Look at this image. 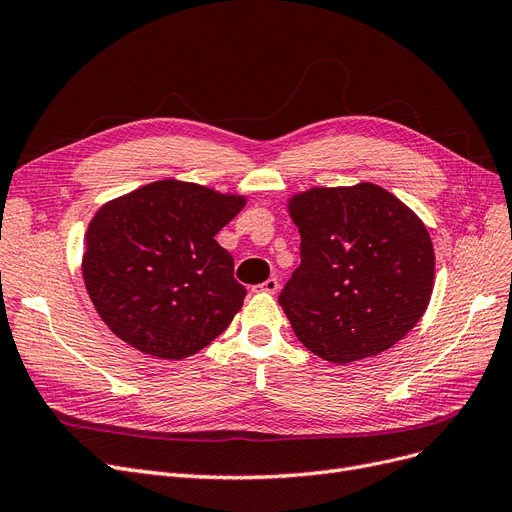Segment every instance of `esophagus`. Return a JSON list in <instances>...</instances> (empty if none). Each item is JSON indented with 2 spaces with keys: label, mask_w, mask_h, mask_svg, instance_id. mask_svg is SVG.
Instances as JSON below:
<instances>
[{
  "label": "esophagus",
  "mask_w": 512,
  "mask_h": 512,
  "mask_svg": "<svg viewBox=\"0 0 512 512\" xmlns=\"http://www.w3.org/2000/svg\"><path fill=\"white\" fill-rule=\"evenodd\" d=\"M254 290H256V292H267V294H275V292L279 290V281H277L275 277H271V279H267V281H264V283L256 285Z\"/></svg>",
  "instance_id": "1"
}]
</instances>
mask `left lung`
<instances>
[{
  "label": "left lung",
  "mask_w": 512,
  "mask_h": 512,
  "mask_svg": "<svg viewBox=\"0 0 512 512\" xmlns=\"http://www.w3.org/2000/svg\"><path fill=\"white\" fill-rule=\"evenodd\" d=\"M300 267L279 294L298 340L338 365L397 344L433 294L435 252L422 220L372 182L294 195Z\"/></svg>",
  "instance_id": "obj_1"
}]
</instances>
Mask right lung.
Returning a JSON list of instances; mask_svg holds the SVG:
<instances>
[{
  "label": "right lung",
  "mask_w": 512,
  "mask_h": 512,
  "mask_svg": "<svg viewBox=\"0 0 512 512\" xmlns=\"http://www.w3.org/2000/svg\"><path fill=\"white\" fill-rule=\"evenodd\" d=\"M243 206L241 195L178 180L105 203L88 227L81 269L109 330L140 353L174 361L227 330L245 288L214 235Z\"/></svg>",
  "instance_id": "add662e5"
}]
</instances>
